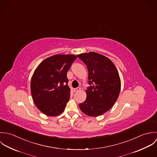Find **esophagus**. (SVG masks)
I'll use <instances>...</instances> for the list:
<instances>
[{
    "mask_svg": "<svg viewBox=\"0 0 157 157\" xmlns=\"http://www.w3.org/2000/svg\"><path fill=\"white\" fill-rule=\"evenodd\" d=\"M80 90H81V88H80V87H77V88H76V89H74V92H77L79 91Z\"/></svg>",
    "mask_w": 157,
    "mask_h": 157,
    "instance_id": "34e87169",
    "label": "esophagus"
}]
</instances>
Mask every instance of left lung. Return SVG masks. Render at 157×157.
<instances>
[{"label": "left lung", "instance_id": "obj_1", "mask_svg": "<svg viewBox=\"0 0 157 157\" xmlns=\"http://www.w3.org/2000/svg\"><path fill=\"white\" fill-rule=\"evenodd\" d=\"M87 65L89 84L85 101L79 104L86 115L96 117L109 110L117 100L121 90V79L113 62L94 52L77 55Z\"/></svg>", "mask_w": 157, "mask_h": 157}]
</instances>
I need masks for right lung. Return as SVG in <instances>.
<instances>
[{
  "label": "right lung",
  "instance_id": "right-lung-1",
  "mask_svg": "<svg viewBox=\"0 0 157 157\" xmlns=\"http://www.w3.org/2000/svg\"><path fill=\"white\" fill-rule=\"evenodd\" d=\"M77 56L55 55L39 64L32 76L30 87L33 100L44 114L55 117L62 113L70 99L67 73Z\"/></svg>",
  "mask_w": 157,
  "mask_h": 157
}]
</instances>
